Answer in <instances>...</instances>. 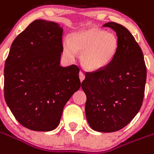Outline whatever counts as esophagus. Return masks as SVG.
<instances>
[{
    "instance_id": "34e87169",
    "label": "esophagus",
    "mask_w": 154,
    "mask_h": 154,
    "mask_svg": "<svg viewBox=\"0 0 154 154\" xmlns=\"http://www.w3.org/2000/svg\"><path fill=\"white\" fill-rule=\"evenodd\" d=\"M79 76H80V80H81V81L82 82L85 78V74L84 73V72L83 71H80V73H79Z\"/></svg>"
}]
</instances>
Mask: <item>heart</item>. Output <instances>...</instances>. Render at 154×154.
Segmentation results:
<instances>
[{"label": "heart", "mask_w": 154, "mask_h": 154, "mask_svg": "<svg viewBox=\"0 0 154 154\" xmlns=\"http://www.w3.org/2000/svg\"><path fill=\"white\" fill-rule=\"evenodd\" d=\"M119 44L114 34L97 27H88L72 33L63 42V53L73 59L81 53L83 66L90 70H100L114 60Z\"/></svg>", "instance_id": "heart-1"}]
</instances>
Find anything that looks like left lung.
Instances as JSON below:
<instances>
[{"mask_svg":"<svg viewBox=\"0 0 154 154\" xmlns=\"http://www.w3.org/2000/svg\"><path fill=\"white\" fill-rule=\"evenodd\" d=\"M103 26L116 32L119 50L107 67L87 72L81 88L87 96L88 124L97 132L112 133L128 125L140 111L146 67L140 45L126 28L116 22Z\"/></svg>","mask_w":154,"mask_h":154,"instance_id":"left-lung-1","label":"left lung"}]
</instances>
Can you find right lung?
<instances>
[{"label":"right lung","mask_w":154,"mask_h":154,"mask_svg":"<svg viewBox=\"0 0 154 154\" xmlns=\"http://www.w3.org/2000/svg\"><path fill=\"white\" fill-rule=\"evenodd\" d=\"M62 36L60 25L35 20L16 37L5 62V101L31 130L56 129L66 103L81 88L79 68L60 66Z\"/></svg>","instance_id":"1"}]
</instances>
